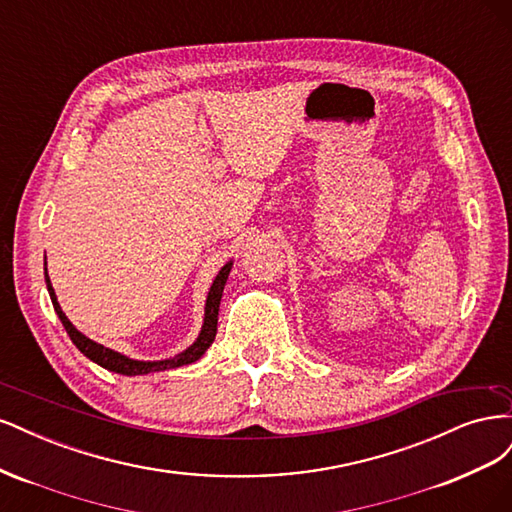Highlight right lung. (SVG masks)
I'll use <instances>...</instances> for the list:
<instances>
[{"instance_id": "obj_1", "label": "right lung", "mask_w": 512, "mask_h": 512, "mask_svg": "<svg viewBox=\"0 0 512 512\" xmlns=\"http://www.w3.org/2000/svg\"><path fill=\"white\" fill-rule=\"evenodd\" d=\"M230 267H232V262H226V265L222 267V271L218 273V277H215V280H213V286H211V290L207 294L203 331H200L196 342L185 352L177 354L175 359L158 361V363H145V361L128 359V356H123V354H119V352H115L111 348H104V346H100L96 342H91V339L85 337L81 331H76L72 327V322L66 318V314L61 312V307H59L57 297H55V290H53L51 280H49V275L44 273V277H46V288H49L55 312H57L61 324H64V329L68 331L72 344L79 348L87 356V359H91V361L98 363L100 367H104L108 371H115V374H121V376H141V374H151V371H164V369H175V367L190 365V363L198 361L200 356L207 352V348L213 344L215 333H218V312H220V301H222V292H224V284L228 280Z\"/></svg>"}]
</instances>
